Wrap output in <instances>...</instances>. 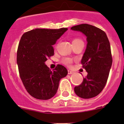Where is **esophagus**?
<instances>
[{
    "label": "esophagus",
    "mask_w": 124,
    "mask_h": 124,
    "mask_svg": "<svg viewBox=\"0 0 124 124\" xmlns=\"http://www.w3.org/2000/svg\"><path fill=\"white\" fill-rule=\"evenodd\" d=\"M68 74H73V72L71 71V70H68Z\"/></svg>",
    "instance_id": "esophagus-1"
}]
</instances>
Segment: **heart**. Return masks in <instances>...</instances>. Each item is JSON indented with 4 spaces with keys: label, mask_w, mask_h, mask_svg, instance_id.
<instances>
[{
    "label": "heart",
    "mask_w": 124,
    "mask_h": 124,
    "mask_svg": "<svg viewBox=\"0 0 124 124\" xmlns=\"http://www.w3.org/2000/svg\"><path fill=\"white\" fill-rule=\"evenodd\" d=\"M80 41H82L81 40H79V39H77V38H76V39H74L72 41V43H77V42H80ZM72 62V60L71 58H64L63 60V63L64 64H66V65L69 66L71 64Z\"/></svg>",
    "instance_id": "obj_1"
}]
</instances>
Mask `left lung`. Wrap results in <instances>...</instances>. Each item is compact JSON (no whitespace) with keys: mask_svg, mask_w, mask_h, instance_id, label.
Returning <instances> with one entry per match:
<instances>
[{"mask_svg":"<svg viewBox=\"0 0 124 124\" xmlns=\"http://www.w3.org/2000/svg\"><path fill=\"white\" fill-rule=\"evenodd\" d=\"M71 30L84 34L87 41L81 63L87 74L74 92L79 97L90 99L99 94L107 83L112 63L110 43L106 33L93 25L81 24Z\"/></svg>","mask_w":124,"mask_h":124,"instance_id":"8db88e82","label":"left lung"}]
</instances>
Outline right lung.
Listing matches in <instances>:
<instances>
[{
	"mask_svg": "<svg viewBox=\"0 0 124 124\" xmlns=\"http://www.w3.org/2000/svg\"><path fill=\"white\" fill-rule=\"evenodd\" d=\"M67 30L36 28L25 33L20 39L17 56L20 76L27 92L36 99H51L60 79L68 74L61 64L51 71L45 64L48 57L54 55L53 45Z\"/></svg>",
	"mask_w": 124,
	"mask_h": 124,
	"instance_id": "obj_1",
	"label": "right lung"
}]
</instances>
